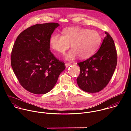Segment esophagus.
I'll return each mask as SVG.
<instances>
[{"mask_svg":"<svg viewBox=\"0 0 131 131\" xmlns=\"http://www.w3.org/2000/svg\"><path fill=\"white\" fill-rule=\"evenodd\" d=\"M70 65H71V64H69V63H65V66H66V68L68 67H69Z\"/></svg>","mask_w":131,"mask_h":131,"instance_id":"obj_1","label":"esophagus"}]
</instances>
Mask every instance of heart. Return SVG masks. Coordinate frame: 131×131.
<instances>
[{
  "instance_id": "heart-1",
  "label": "heart",
  "mask_w": 131,
  "mask_h": 131,
  "mask_svg": "<svg viewBox=\"0 0 131 131\" xmlns=\"http://www.w3.org/2000/svg\"><path fill=\"white\" fill-rule=\"evenodd\" d=\"M102 41L100 33L80 27H70L63 30V35L53 34L49 44L54 51L64 53L71 45V49L65 55V59L71 61L79 57L80 59H86L94 54L99 49Z\"/></svg>"
}]
</instances>
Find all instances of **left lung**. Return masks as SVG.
Here are the masks:
<instances>
[{
    "mask_svg": "<svg viewBox=\"0 0 131 131\" xmlns=\"http://www.w3.org/2000/svg\"><path fill=\"white\" fill-rule=\"evenodd\" d=\"M106 36L98 51L89 59L78 63L80 73L77 78L79 87L88 93L102 90L109 83L115 70L117 54L113 39Z\"/></svg>",
    "mask_w": 131,
    "mask_h": 131,
    "instance_id": "left-lung-1",
    "label": "left lung"
}]
</instances>
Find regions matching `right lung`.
Returning a JSON list of instances; mask_svg holds the SVG:
<instances>
[{
	"label": "right lung",
	"mask_w": 131,
	"mask_h": 131,
	"mask_svg": "<svg viewBox=\"0 0 131 131\" xmlns=\"http://www.w3.org/2000/svg\"><path fill=\"white\" fill-rule=\"evenodd\" d=\"M59 26L48 23L30 26L17 36L13 45L11 56L13 72L20 84L34 94L50 91L65 69L64 63L50 50V38Z\"/></svg>",
	"instance_id": "right-lung-1"
}]
</instances>
